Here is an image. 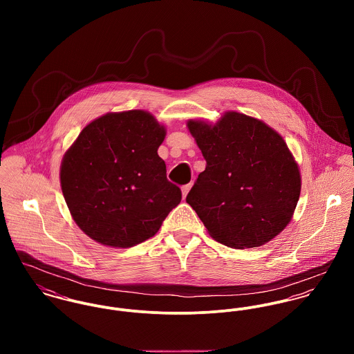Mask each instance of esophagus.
I'll list each match as a JSON object with an SVG mask.
<instances>
[{"instance_id":"obj_1","label":"esophagus","mask_w":354,"mask_h":354,"mask_svg":"<svg viewBox=\"0 0 354 354\" xmlns=\"http://www.w3.org/2000/svg\"><path fill=\"white\" fill-rule=\"evenodd\" d=\"M192 183H189V184H187V185H184L183 188H181V191H183V198H187V195H188V192H189V189L192 188Z\"/></svg>"}]
</instances>
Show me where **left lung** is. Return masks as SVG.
I'll use <instances>...</instances> for the list:
<instances>
[{"mask_svg": "<svg viewBox=\"0 0 354 354\" xmlns=\"http://www.w3.org/2000/svg\"><path fill=\"white\" fill-rule=\"evenodd\" d=\"M187 127L207 162L187 203L208 234L237 250L271 241L292 221L301 192L300 169L283 138L237 111Z\"/></svg>", "mask_w": 354, "mask_h": 354, "instance_id": "obj_1", "label": "left lung"}]
</instances>
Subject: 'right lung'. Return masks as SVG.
<instances>
[{"label": "right lung", "instance_id": "1", "mask_svg": "<svg viewBox=\"0 0 354 354\" xmlns=\"http://www.w3.org/2000/svg\"><path fill=\"white\" fill-rule=\"evenodd\" d=\"M165 136L166 128L149 111L107 113L66 150L59 169L62 195L88 237L131 248L155 236L181 202V191L166 178L158 155Z\"/></svg>", "mask_w": 354, "mask_h": 354}]
</instances>
